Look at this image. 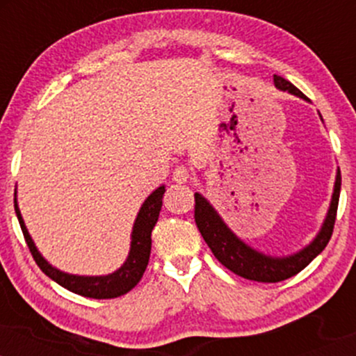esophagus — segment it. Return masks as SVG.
<instances>
[{
    "mask_svg": "<svg viewBox=\"0 0 356 356\" xmlns=\"http://www.w3.org/2000/svg\"><path fill=\"white\" fill-rule=\"evenodd\" d=\"M189 179H191V170L187 169V167H184V165L175 167V170H174V181L175 182L186 184V182H189Z\"/></svg>",
    "mask_w": 356,
    "mask_h": 356,
    "instance_id": "1",
    "label": "esophagus"
}]
</instances>
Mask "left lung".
<instances>
[{
    "mask_svg": "<svg viewBox=\"0 0 356 356\" xmlns=\"http://www.w3.org/2000/svg\"><path fill=\"white\" fill-rule=\"evenodd\" d=\"M275 87L295 97H300L305 102H309L308 97L303 95V92H300L291 81L284 80L283 76L275 75ZM340 189L341 174L340 169H338L337 177H334L332 201H330L328 212H326L320 231L314 236L312 243L288 256L266 254V252L257 251V249L244 243L243 239L238 238L231 231V227L224 222L219 212L214 209V206L204 197L201 192H195L194 218L204 241H206L207 246L211 248V251L214 252V256L218 257L222 266H226L229 271L236 273L241 277L257 281V283H277V281L288 280V277L303 271L314 257L326 248L330 238H332L334 219H337Z\"/></svg>",
    "mask_w": 356,
    "mask_h": 356,
    "instance_id": "1",
    "label": "left lung"
}]
</instances>
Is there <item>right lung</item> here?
Instances as JSON below:
<instances>
[{"instance_id": "add662e5", "label": "right lung", "mask_w": 356, "mask_h": 356, "mask_svg": "<svg viewBox=\"0 0 356 356\" xmlns=\"http://www.w3.org/2000/svg\"><path fill=\"white\" fill-rule=\"evenodd\" d=\"M165 186L162 184L161 187L152 191L149 194V197L142 202L140 209L137 212V218L134 220L132 234H130V251L127 259L124 261L120 268L117 271L110 273V275H102V276H80V275H70V273H65L61 269L51 266L47 259L42 256V252L36 248L35 241L31 239L30 232L26 229V224H24L22 211L18 207V199H16V191H15V212L16 218L19 220V226H22L23 236L26 239L28 248H30L33 259L36 261L40 269L51 277L55 283H58L63 288H67L68 291L76 293V295L85 296V298H95V300H107V298H117L129 293L130 289L136 288L138 281H140L142 275H144L147 264H149L150 257V248H152V229L159 219V212L162 207V197H164Z\"/></svg>"}]
</instances>
